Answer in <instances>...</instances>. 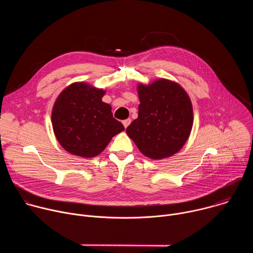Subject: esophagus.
Masks as SVG:
<instances>
[{
    "label": "esophagus",
    "instance_id": "obj_1",
    "mask_svg": "<svg viewBox=\"0 0 253 253\" xmlns=\"http://www.w3.org/2000/svg\"><path fill=\"white\" fill-rule=\"evenodd\" d=\"M122 123H123L124 127H125V128H127V127L130 125V123H131V119H126V120H123V121H122Z\"/></svg>",
    "mask_w": 253,
    "mask_h": 253
}]
</instances>
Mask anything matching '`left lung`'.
<instances>
[{
	"mask_svg": "<svg viewBox=\"0 0 253 253\" xmlns=\"http://www.w3.org/2000/svg\"><path fill=\"white\" fill-rule=\"evenodd\" d=\"M138 118L126 129L138 149L151 159L177 153L193 124L192 104L184 89L166 79L138 85Z\"/></svg>",
	"mask_w": 253,
	"mask_h": 253,
	"instance_id": "obj_1",
	"label": "left lung"
}]
</instances>
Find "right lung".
Instances as JSON below:
<instances>
[{"label":"right lung","instance_id":"right-lung-1","mask_svg":"<svg viewBox=\"0 0 253 253\" xmlns=\"http://www.w3.org/2000/svg\"><path fill=\"white\" fill-rule=\"evenodd\" d=\"M105 91L80 82L68 86L57 98L52 125L57 140L69 153L91 158L124 130L113 118L111 106L102 102Z\"/></svg>","mask_w":253,"mask_h":253}]
</instances>
